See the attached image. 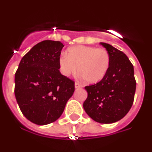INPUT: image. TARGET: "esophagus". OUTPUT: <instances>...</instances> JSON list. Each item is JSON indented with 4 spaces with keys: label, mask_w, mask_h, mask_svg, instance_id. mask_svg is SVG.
I'll list each match as a JSON object with an SVG mask.
<instances>
[{
    "label": "esophagus",
    "mask_w": 152,
    "mask_h": 152,
    "mask_svg": "<svg viewBox=\"0 0 152 152\" xmlns=\"http://www.w3.org/2000/svg\"><path fill=\"white\" fill-rule=\"evenodd\" d=\"M75 88H83V85H81V84H79V83L76 82L75 84Z\"/></svg>",
    "instance_id": "obj_1"
}]
</instances>
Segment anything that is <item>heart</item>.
<instances>
[{
    "label": "heart",
    "mask_w": 152,
    "mask_h": 152,
    "mask_svg": "<svg viewBox=\"0 0 152 152\" xmlns=\"http://www.w3.org/2000/svg\"><path fill=\"white\" fill-rule=\"evenodd\" d=\"M61 73L65 77L78 72L88 84L103 80L110 66V56L105 49L88 45L71 47L58 59ZM79 68H77V67Z\"/></svg>",
    "instance_id": "1"
}]
</instances>
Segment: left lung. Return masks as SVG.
Returning a JSON list of instances; mask_svg holds the SVG:
<instances>
[{
    "instance_id": "obj_1",
    "label": "left lung",
    "mask_w": 152,
    "mask_h": 152,
    "mask_svg": "<svg viewBox=\"0 0 152 152\" xmlns=\"http://www.w3.org/2000/svg\"><path fill=\"white\" fill-rule=\"evenodd\" d=\"M110 56V66L100 82L86 86L88 97L83 107L88 116L100 123H116L128 113L134 101L136 81L134 68L123 52L100 42Z\"/></svg>"
}]
</instances>
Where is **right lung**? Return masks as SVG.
Here are the masks:
<instances>
[{"mask_svg":"<svg viewBox=\"0 0 152 152\" xmlns=\"http://www.w3.org/2000/svg\"><path fill=\"white\" fill-rule=\"evenodd\" d=\"M63 47L59 41L40 42L23 57L16 72V100L24 116L36 125L57 120L75 91V82L59 72Z\"/></svg>","mask_w":152,"mask_h":152,"instance_id":"add662e5","label":"right lung"}]
</instances>
